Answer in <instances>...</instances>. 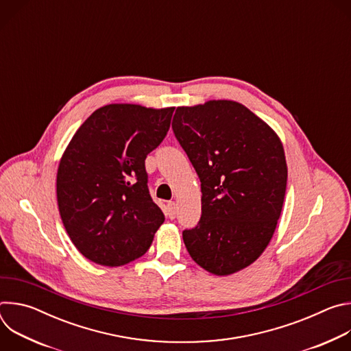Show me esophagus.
<instances>
[{
  "mask_svg": "<svg viewBox=\"0 0 351 351\" xmlns=\"http://www.w3.org/2000/svg\"><path fill=\"white\" fill-rule=\"evenodd\" d=\"M168 208V217L171 218V219H173L175 217H176V203L175 202H169L168 203V206H167Z\"/></svg>",
  "mask_w": 351,
  "mask_h": 351,
  "instance_id": "obj_1",
  "label": "esophagus"
}]
</instances>
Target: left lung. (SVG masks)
I'll use <instances>...</instances> for the list:
<instances>
[{"mask_svg": "<svg viewBox=\"0 0 351 351\" xmlns=\"http://www.w3.org/2000/svg\"><path fill=\"white\" fill-rule=\"evenodd\" d=\"M172 128L202 182V219L183 232L190 257L217 276L252 265L269 244L287 182L283 144L247 107H178Z\"/></svg>", "mask_w": 351, "mask_h": 351, "instance_id": "obj_1", "label": "left lung"}]
</instances>
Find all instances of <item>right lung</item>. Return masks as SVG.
Instances as JSON below:
<instances>
[{
    "mask_svg": "<svg viewBox=\"0 0 351 351\" xmlns=\"http://www.w3.org/2000/svg\"><path fill=\"white\" fill-rule=\"evenodd\" d=\"M173 110L108 104L66 145L57 172L58 208L87 260L121 267L152 245L165 217L148 193L144 161L167 136Z\"/></svg>",
    "mask_w": 351,
    "mask_h": 351,
    "instance_id": "right-lung-1",
    "label": "right lung"
}]
</instances>
